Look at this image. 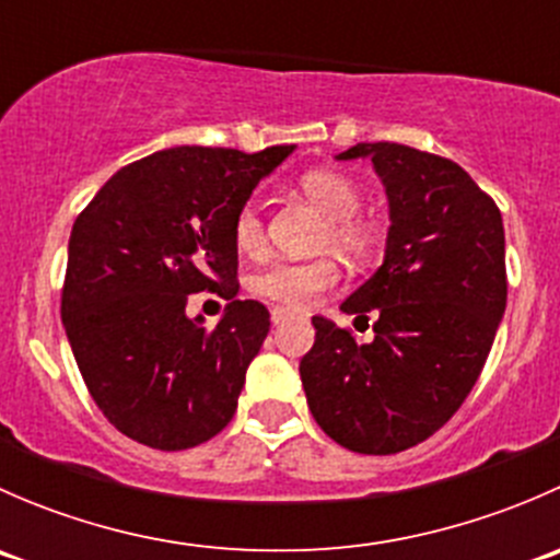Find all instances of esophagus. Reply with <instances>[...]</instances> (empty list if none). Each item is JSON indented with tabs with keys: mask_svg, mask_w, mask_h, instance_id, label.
<instances>
[{
	"mask_svg": "<svg viewBox=\"0 0 560 560\" xmlns=\"http://www.w3.org/2000/svg\"><path fill=\"white\" fill-rule=\"evenodd\" d=\"M290 316H292V314H290V312H287V308L276 306V308H273V312H270V322H273V325H276V327H279V325H284V322H287V319H290Z\"/></svg>",
	"mask_w": 560,
	"mask_h": 560,
	"instance_id": "obj_1",
	"label": "esophagus"
}]
</instances>
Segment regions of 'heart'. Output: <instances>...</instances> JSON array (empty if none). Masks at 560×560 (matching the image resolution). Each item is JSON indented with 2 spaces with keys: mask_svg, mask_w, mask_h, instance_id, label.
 <instances>
[{
  "mask_svg": "<svg viewBox=\"0 0 560 560\" xmlns=\"http://www.w3.org/2000/svg\"><path fill=\"white\" fill-rule=\"evenodd\" d=\"M301 189L308 200L330 219L327 241L347 257H365L374 248V230L358 219L360 189L336 171H312L301 178ZM235 246L244 254H257L265 244V228L259 208L246 202L233 222ZM338 268L330 259L314 262H276L259 270L252 279V290L268 301L281 303L290 312H306L316 298L336 287Z\"/></svg>",
  "mask_w": 560,
  "mask_h": 560,
  "instance_id": "obj_1",
  "label": "heart"
}]
</instances>
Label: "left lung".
I'll use <instances>...</instances> for the list:
<instances>
[{
	"label": "left lung",
	"instance_id": "left-lung-1",
	"mask_svg": "<svg viewBox=\"0 0 560 560\" xmlns=\"http://www.w3.org/2000/svg\"><path fill=\"white\" fill-rule=\"evenodd\" d=\"M385 184V259L341 312H376L374 338L314 316L301 382L316 425L341 447L393 455L425 442L479 380L506 308L504 222L453 160L400 143H358Z\"/></svg>",
	"mask_w": 560,
	"mask_h": 560
}]
</instances>
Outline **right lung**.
<instances>
[{
    "label": "right lung",
    "instance_id": "add662e5",
    "mask_svg": "<svg viewBox=\"0 0 560 560\" xmlns=\"http://www.w3.org/2000/svg\"><path fill=\"white\" fill-rule=\"evenodd\" d=\"M292 151H156L113 173L72 224L61 322L94 404L124 436L175 453L233 420L270 314L233 301L208 330L186 301L238 287L235 213Z\"/></svg>",
    "mask_w": 560,
    "mask_h": 560
}]
</instances>
